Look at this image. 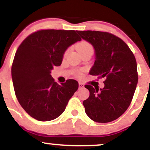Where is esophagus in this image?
Masks as SVG:
<instances>
[{"mask_svg": "<svg viewBox=\"0 0 150 150\" xmlns=\"http://www.w3.org/2000/svg\"><path fill=\"white\" fill-rule=\"evenodd\" d=\"M84 87V84L82 82H79V88H83Z\"/></svg>", "mask_w": 150, "mask_h": 150, "instance_id": "esophagus-1", "label": "esophagus"}]
</instances>
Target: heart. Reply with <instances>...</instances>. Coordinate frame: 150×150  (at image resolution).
Masks as SVG:
<instances>
[{
    "mask_svg": "<svg viewBox=\"0 0 150 150\" xmlns=\"http://www.w3.org/2000/svg\"><path fill=\"white\" fill-rule=\"evenodd\" d=\"M77 50H78V51L80 52V53H82L85 52V51H89V50H93V48H92V45H91L90 44H89L88 42H80L78 45H77ZM69 51H70V49H68L66 51H65L64 53L65 57L67 56V55H68V53H69ZM75 74H76V75H77V76H80V75H81L80 72H76Z\"/></svg>",
    "mask_w": 150,
    "mask_h": 150,
    "instance_id": "1",
    "label": "heart"
}]
</instances>
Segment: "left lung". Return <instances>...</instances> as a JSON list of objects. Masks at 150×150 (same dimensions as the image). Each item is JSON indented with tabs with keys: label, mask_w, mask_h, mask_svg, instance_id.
Here are the masks:
<instances>
[{
	"label": "left lung",
	"mask_w": 150,
	"mask_h": 150,
	"mask_svg": "<svg viewBox=\"0 0 150 150\" xmlns=\"http://www.w3.org/2000/svg\"><path fill=\"white\" fill-rule=\"evenodd\" d=\"M92 45L95 61L89 74L104 79V88L86 85L89 97L83 101L85 113L97 123L117 119L130 106L138 80L134 54L120 38L108 32L77 31Z\"/></svg>",
	"instance_id": "left-lung-1"
}]
</instances>
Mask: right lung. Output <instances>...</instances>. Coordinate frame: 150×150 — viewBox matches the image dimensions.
<instances>
[{"label": "right lung", "instance_id": "add662e5", "mask_svg": "<svg viewBox=\"0 0 150 150\" xmlns=\"http://www.w3.org/2000/svg\"><path fill=\"white\" fill-rule=\"evenodd\" d=\"M79 41L77 31L44 30L30 34L18 47L11 68L13 87L20 104L32 118H58L77 90L76 80L58 85L51 72L61 65L67 49Z\"/></svg>", "mask_w": 150, "mask_h": 150}]
</instances>
